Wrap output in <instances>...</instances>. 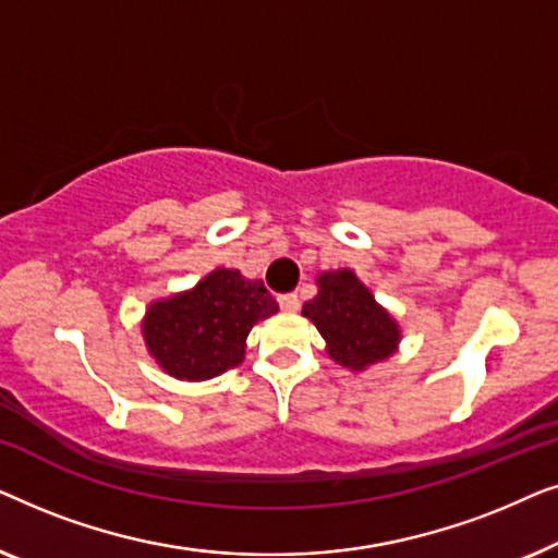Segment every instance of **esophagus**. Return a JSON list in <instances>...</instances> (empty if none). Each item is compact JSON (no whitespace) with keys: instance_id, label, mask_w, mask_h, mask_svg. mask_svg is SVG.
Here are the masks:
<instances>
[{"instance_id":"1","label":"esophagus","mask_w":558,"mask_h":558,"mask_svg":"<svg viewBox=\"0 0 558 558\" xmlns=\"http://www.w3.org/2000/svg\"><path fill=\"white\" fill-rule=\"evenodd\" d=\"M279 307L284 310V312H289V315H292V312L300 310V296L292 294V292L281 294V296H279Z\"/></svg>"}]
</instances>
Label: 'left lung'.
Masks as SVG:
<instances>
[{
  "label": "left lung",
  "mask_w": 558,
  "mask_h": 558,
  "mask_svg": "<svg viewBox=\"0 0 558 558\" xmlns=\"http://www.w3.org/2000/svg\"><path fill=\"white\" fill-rule=\"evenodd\" d=\"M319 292L304 302L302 315L315 323L327 355L350 371H363L396 353L401 330L350 269L317 277Z\"/></svg>",
  "instance_id": "left-lung-1"
}]
</instances>
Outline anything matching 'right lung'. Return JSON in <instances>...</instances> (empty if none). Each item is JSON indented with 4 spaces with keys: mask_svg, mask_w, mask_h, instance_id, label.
<instances>
[{
    "mask_svg": "<svg viewBox=\"0 0 558 558\" xmlns=\"http://www.w3.org/2000/svg\"><path fill=\"white\" fill-rule=\"evenodd\" d=\"M277 310L264 281L216 269L190 292L151 302L142 332L165 373L180 380H208L243 361L251 327Z\"/></svg>",
    "mask_w": 558,
    "mask_h": 558,
    "instance_id": "add662e5",
    "label": "right lung"
}]
</instances>
